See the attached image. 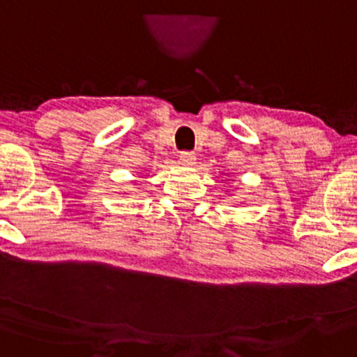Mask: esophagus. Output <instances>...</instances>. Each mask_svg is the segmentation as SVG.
<instances>
[{
    "mask_svg": "<svg viewBox=\"0 0 357 357\" xmlns=\"http://www.w3.org/2000/svg\"><path fill=\"white\" fill-rule=\"evenodd\" d=\"M179 161L186 166H192L196 163V155L192 151H181L179 153Z\"/></svg>",
    "mask_w": 357,
    "mask_h": 357,
    "instance_id": "34e87169",
    "label": "esophagus"
}]
</instances>
